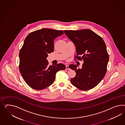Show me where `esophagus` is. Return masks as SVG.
I'll list each match as a JSON object with an SVG mask.
<instances>
[{"instance_id":"34e87169","label":"esophagus","mask_w":125,"mask_h":125,"mask_svg":"<svg viewBox=\"0 0 125 125\" xmlns=\"http://www.w3.org/2000/svg\"><path fill=\"white\" fill-rule=\"evenodd\" d=\"M66 70H70V68L69 67V66L68 65H66Z\"/></svg>"}]
</instances>
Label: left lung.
<instances>
[{"instance_id": "left-lung-1", "label": "left lung", "mask_w": 125, "mask_h": 125, "mask_svg": "<svg viewBox=\"0 0 125 125\" xmlns=\"http://www.w3.org/2000/svg\"><path fill=\"white\" fill-rule=\"evenodd\" d=\"M64 32L75 45V60L84 62L81 69H77L76 64L69 66L76 72L75 76L71 79V84L83 91L94 88L104 77L107 70L109 54L104 41L89 29Z\"/></svg>"}]
</instances>
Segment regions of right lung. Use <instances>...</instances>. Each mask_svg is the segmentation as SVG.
Returning a JSON list of instances; mask_svg holds the SVG:
<instances>
[{
	"label": "right lung",
	"mask_w": 125,
	"mask_h": 125,
	"mask_svg": "<svg viewBox=\"0 0 125 125\" xmlns=\"http://www.w3.org/2000/svg\"><path fill=\"white\" fill-rule=\"evenodd\" d=\"M63 33V31L42 29L26 37L19 53V69L31 88L41 90L47 87L54 83L58 71L65 70L64 64L49 65L46 60L48 54L54 52V40Z\"/></svg>",
	"instance_id": "add662e5"
}]
</instances>
